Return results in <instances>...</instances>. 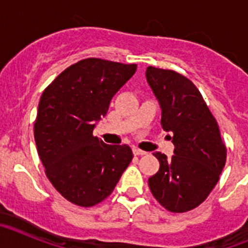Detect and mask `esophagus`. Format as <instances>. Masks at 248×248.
Returning <instances> with one entry per match:
<instances>
[{
  "instance_id": "esophagus-1",
  "label": "esophagus",
  "mask_w": 248,
  "mask_h": 248,
  "mask_svg": "<svg viewBox=\"0 0 248 248\" xmlns=\"http://www.w3.org/2000/svg\"><path fill=\"white\" fill-rule=\"evenodd\" d=\"M133 153H134L135 156H143V155H146L145 151L140 150V149H138V148H134V149H133Z\"/></svg>"
}]
</instances>
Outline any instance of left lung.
Returning a JSON list of instances; mask_svg holds the SVG:
<instances>
[{
	"instance_id": "1",
	"label": "left lung",
	"mask_w": 248,
	"mask_h": 248,
	"mask_svg": "<svg viewBox=\"0 0 248 248\" xmlns=\"http://www.w3.org/2000/svg\"><path fill=\"white\" fill-rule=\"evenodd\" d=\"M146 79L163 110L161 126L171 131L175 145L171 159L154 153L160 168L149 179V187L168 211H190L207 199L220 180L227 148L217 122L189 78L150 65Z\"/></svg>"
}]
</instances>
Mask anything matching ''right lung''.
Returning <instances> with one entry per match:
<instances>
[{
  "label": "right lung",
  "mask_w": 248,
  "mask_h": 248,
  "mask_svg": "<svg viewBox=\"0 0 248 248\" xmlns=\"http://www.w3.org/2000/svg\"><path fill=\"white\" fill-rule=\"evenodd\" d=\"M135 71L137 64L82 59L39 99L33 126L39 159L54 189L74 205L92 207L105 200L133 159L128 145L103 143L93 129Z\"/></svg>",
  "instance_id": "add662e5"
}]
</instances>
